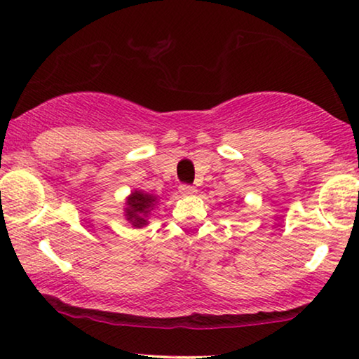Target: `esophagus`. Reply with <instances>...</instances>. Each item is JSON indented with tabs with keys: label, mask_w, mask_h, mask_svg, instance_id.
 Instances as JSON below:
<instances>
[{
	"label": "esophagus",
	"mask_w": 359,
	"mask_h": 359,
	"mask_svg": "<svg viewBox=\"0 0 359 359\" xmlns=\"http://www.w3.org/2000/svg\"><path fill=\"white\" fill-rule=\"evenodd\" d=\"M179 191H180V194L182 195H184V196H194V195H196V189H195V187H191V185H180L179 187Z\"/></svg>",
	"instance_id": "34e87169"
}]
</instances>
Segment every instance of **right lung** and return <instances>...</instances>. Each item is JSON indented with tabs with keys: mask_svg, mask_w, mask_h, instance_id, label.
I'll return each mask as SVG.
<instances>
[{
	"mask_svg": "<svg viewBox=\"0 0 359 359\" xmlns=\"http://www.w3.org/2000/svg\"><path fill=\"white\" fill-rule=\"evenodd\" d=\"M156 196L145 194L142 190H135L128 195L126 201V219L132 224V227L142 229L148 224V216L153 211V208L156 206Z\"/></svg>",
	"mask_w": 359,
	"mask_h": 359,
	"instance_id": "obj_1",
	"label": "right lung"
}]
</instances>
